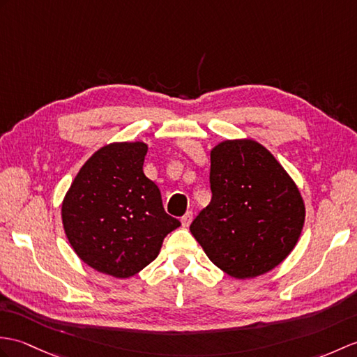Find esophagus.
<instances>
[{
  "mask_svg": "<svg viewBox=\"0 0 357 357\" xmlns=\"http://www.w3.org/2000/svg\"><path fill=\"white\" fill-rule=\"evenodd\" d=\"M192 220H193V213L192 211H187L184 216L181 218V222H182V227H188L190 223H192Z\"/></svg>",
  "mask_w": 357,
  "mask_h": 357,
  "instance_id": "1",
  "label": "esophagus"
}]
</instances>
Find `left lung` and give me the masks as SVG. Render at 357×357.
Masks as SVG:
<instances>
[{
	"mask_svg": "<svg viewBox=\"0 0 357 357\" xmlns=\"http://www.w3.org/2000/svg\"><path fill=\"white\" fill-rule=\"evenodd\" d=\"M210 188L211 202L190 231L218 268L234 278H254L291 254L304 225V202L268 149L252 139L218 144Z\"/></svg>",
	"mask_w": 357,
	"mask_h": 357,
	"instance_id": "obj_1",
	"label": "left lung"
}]
</instances>
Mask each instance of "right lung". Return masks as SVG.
I'll return each mask as SVG.
<instances>
[{
  "mask_svg": "<svg viewBox=\"0 0 357 357\" xmlns=\"http://www.w3.org/2000/svg\"><path fill=\"white\" fill-rule=\"evenodd\" d=\"M144 143H114L84 164L62 204L65 234L93 269L115 278L135 275L160 254L181 222L169 216L161 192L143 172Z\"/></svg>",
  "mask_w": 357,
  "mask_h": 357,
  "instance_id": "1",
  "label": "right lung"
}]
</instances>
